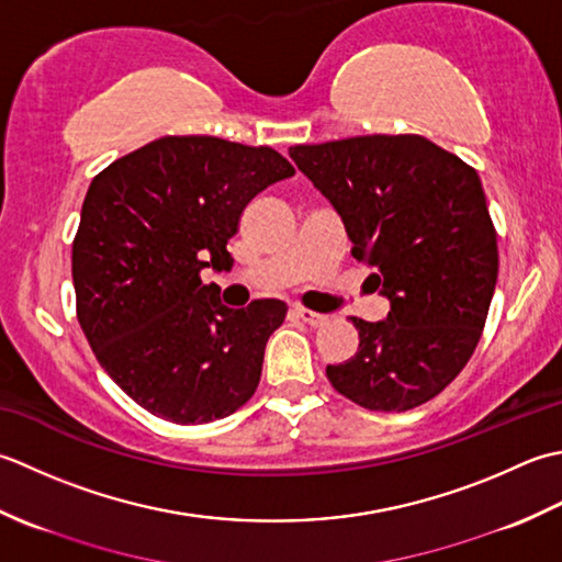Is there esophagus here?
I'll return each mask as SVG.
<instances>
[{
    "instance_id": "obj_1",
    "label": "esophagus",
    "mask_w": 562,
    "mask_h": 562,
    "mask_svg": "<svg viewBox=\"0 0 562 562\" xmlns=\"http://www.w3.org/2000/svg\"><path fill=\"white\" fill-rule=\"evenodd\" d=\"M295 315L303 319V323H307L311 327H323L327 323V315H319V313H313L307 311V307H295Z\"/></svg>"
}]
</instances>
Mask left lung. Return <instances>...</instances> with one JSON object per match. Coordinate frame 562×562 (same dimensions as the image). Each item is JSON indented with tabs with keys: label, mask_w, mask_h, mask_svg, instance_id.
<instances>
[{
	"label": "left lung",
	"mask_w": 562,
	"mask_h": 562,
	"mask_svg": "<svg viewBox=\"0 0 562 562\" xmlns=\"http://www.w3.org/2000/svg\"><path fill=\"white\" fill-rule=\"evenodd\" d=\"M331 203L366 283L387 297L378 323L351 317L359 351L327 366L345 397L403 412L439 395L483 335L497 283V233L473 167L422 135H357L289 150Z\"/></svg>",
	"instance_id": "left-lung-1"
}]
</instances>
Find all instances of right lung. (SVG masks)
<instances>
[{"instance_id": "right-lung-1", "label": "right lung", "mask_w": 562, "mask_h": 562, "mask_svg": "<svg viewBox=\"0 0 562 562\" xmlns=\"http://www.w3.org/2000/svg\"><path fill=\"white\" fill-rule=\"evenodd\" d=\"M295 175L271 147L167 135L91 179L72 243L77 317L123 393L175 425L233 415L255 395L285 303H221L203 269L231 267L245 205Z\"/></svg>"}]
</instances>
